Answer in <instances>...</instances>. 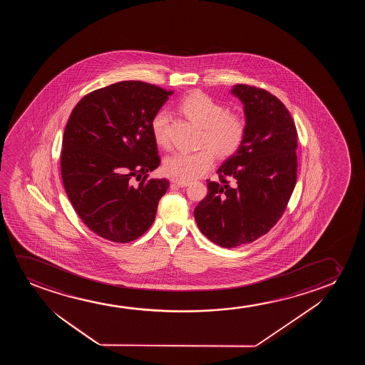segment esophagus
<instances>
[{"label":"esophagus","instance_id":"obj_1","mask_svg":"<svg viewBox=\"0 0 365 365\" xmlns=\"http://www.w3.org/2000/svg\"><path fill=\"white\" fill-rule=\"evenodd\" d=\"M172 183H173V185H178V187H187V185H190V182L180 180H172Z\"/></svg>","mask_w":365,"mask_h":365}]
</instances>
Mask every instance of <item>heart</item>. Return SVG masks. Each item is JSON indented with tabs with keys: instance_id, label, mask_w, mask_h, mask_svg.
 Listing matches in <instances>:
<instances>
[{
	"instance_id": "1",
	"label": "heart",
	"mask_w": 365,
	"mask_h": 365,
	"mask_svg": "<svg viewBox=\"0 0 365 365\" xmlns=\"http://www.w3.org/2000/svg\"><path fill=\"white\" fill-rule=\"evenodd\" d=\"M180 108L187 117L202 125L200 145L197 150H180L168 155L163 163L167 175L177 180H195L205 175L215 162V152L222 157L235 155L243 145L248 130L245 115L233 112L203 92L187 96L180 103ZM170 113L158 110L150 120V130L155 143L168 148L170 140Z\"/></svg>"
}]
</instances>
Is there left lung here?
<instances>
[{"mask_svg":"<svg viewBox=\"0 0 365 365\" xmlns=\"http://www.w3.org/2000/svg\"><path fill=\"white\" fill-rule=\"evenodd\" d=\"M248 130L243 145L207 180L208 193L195 207L200 232L233 248L268 233L284 213L297 183L298 132L289 110L268 91L235 85Z\"/></svg>","mask_w":365,"mask_h":365,"instance_id":"8db88e82","label":"left lung"}]
</instances>
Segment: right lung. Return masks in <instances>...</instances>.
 I'll return each mask as SVG.
<instances>
[{
  "label": "right lung",
  "mask_w": 365,
  "mask_h": 365,
  "mask_svg": "<svg viewBox=\"0 0 365 365\" xmlns=\"http://www.w3.org/2000/svg\"><path fill=\"white\" fill-rule=\"evenodd\" d=\"M172 93L122 81L87 93L71 112L62 182L76 213L105 240L128 243L155 222L170 180L148 177L160 163L150 120Z\"/></svg>",
  "instance_id": "obj_1"
}]
</instances>
